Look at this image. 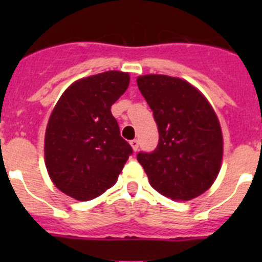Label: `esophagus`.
Here are the masks:
<instances>
[{"label":"esophagus","instance_id":"esophagus-1","mask_svg":"<svg viewBox=\"0 0 262 262\" xmlns=\"http://www.w3.org/2000/svg\"><path fill=\"white\" fill-rule=\"evenodd\" d=\"M130 146L133 148L134 152H137L138 150V147H139V142L137 141V139H133V141H130Z\"/></svg>","mask_w":262,"mask_h":262}]
</instances>
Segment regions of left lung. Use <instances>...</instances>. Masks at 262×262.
I'll return each instance as SVG.
<instances>
[{
    "mask_svg": "<svg viewBox=\"0 0 262 262\" xmlns=\"http://www.w3.org/2000/svg\"><path fill=\"white\" fill-rule=\"evenodd\" d=\"M158 126L157 148L139 152L150 186L172 200H191L215 181L223 157L218 116L189 82L165 75L137 78Z\"/></svg>",
    "mask_w": 262,
    "mask_h": 262,
    "instance_id": "obj_1",
    "label": "left lung"
}]
</instances>
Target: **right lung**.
Listing matches in <instances>:
<instances>
[{"instance_id":"obj_1","label":"right lung","mask_w":262,"mask_h":262,"mask_svg":"<svg viewBox=\"0 0 262 262\" xmlns=\"http://www.w3.org/2000/svg\"><path fill=\"white\" fill-rule=\"evenodd\" d=\"M128 73L107 71L73 82L50 114L44 141L53 184L80 202L114 186L133 149L120 137L112 105L126 91Z\"/></svg>"}]
</instances>
